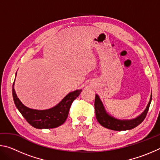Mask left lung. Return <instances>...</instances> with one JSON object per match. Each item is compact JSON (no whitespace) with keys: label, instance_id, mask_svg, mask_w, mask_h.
Masks as SVG:
<instances>
[{"label":"left lung","instance_id":"8db88e82","mask_svg":"<svg viewBox=\"0 0 160 160\" xmlns=\"http://www.w3.org/2000/svg\"><path fill=\"white\" fill-rule=\"evenodd\" d=\"M152 101V94L150 97V102L146 109L141 114L131 120H120L113 116H110L104 109V105L100 99L98 94L95 95V100H94V109H95V115L97 120L101 125L104 128H109L113 131H126L135 128L140 125L146 117L148 112L150 108V105Z\"/></svg>","mask_w":160,"mask_h":160}]
</instances>
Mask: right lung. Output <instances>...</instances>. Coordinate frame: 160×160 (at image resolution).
Returning <instances> with one entry per match:
<instances>
[{
    "mask_svg": "<svg viewBox=\"0 0 160 160\" xmlns=\"http://www.w3.org/2000/svg\"><path fill=\"white\" fill-rule=\"evenodd\" d=\"M14 84L15 80L12 85V97L16 107L26 121L32 126L38 129L53 128L62 125L68 116L70 107L72 102L82 92V90L71 92L68 94L56 106L51 109L37 110L29 109L20 102L15 93Z\"/></svg>",
    "mask_w": 160,
    "mask_h": 160,
    "instance_id": "obj_1",
    "label": "right lung"
}]
</instances>
